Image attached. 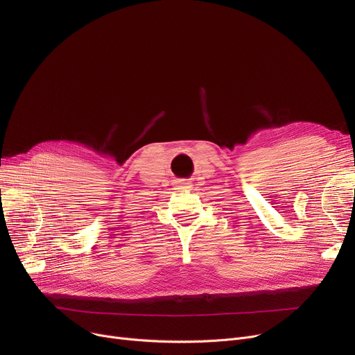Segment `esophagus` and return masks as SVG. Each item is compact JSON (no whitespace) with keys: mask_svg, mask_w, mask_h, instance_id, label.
I'll return each instance as SVG.
<instances>
[{"mask_svg":"<svg viewBox=\"0 0 355 355\" xmlns=\"http://www.w3.org/2000/svg\"><path fill=\"white\" fill-rule=\"evenodd\" d=\"M189 187V182L186 180H177L175 181V189L177 190H186Z\"/></svg>","mask_w":355,"mask_h":355,"instance_id":"1","label":"esophagus"}]
</instances>
